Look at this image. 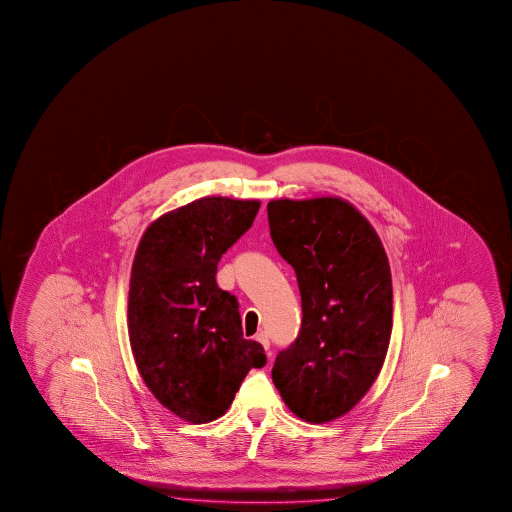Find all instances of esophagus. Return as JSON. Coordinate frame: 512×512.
<instances>
[{
  "label": "esophagus",
  "mask_w": 512,
  "mask_h": 512,
  "mask_svg": "<svg viewBox=\"0 0 512 512\" xmlns=\"http://www.w3.org/2000/svg\"><path fill=\"white\" fill-rule=\"evenodd\" d=\"M256 340L260 342L261 346H263V349H265V351H269L270 342L269 335H267V333H263V331H261V333H258V335H256Z\"/></svg>",
  "instance_id": "esophagus-1"
}]
</instances>
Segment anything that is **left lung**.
<instances>
[{
  "mask_svg": "<svg viewBox=\"0 0 512 512\" xmlns=\"http://www.w3.org/2000/svg\"><path fill=\"white\" fill-rule=\"evenodd\" d=\"M272 242L295 270L303 322L272 367L286 407L328 423L364 398L392 331V279L380 236L338 197L270 200Z\"/></svg>",
  "mask_w": 512,
  "mask_h": 512,
  "instance_id": "8db88e82",
  "label": "left lung"
}]
</instances>
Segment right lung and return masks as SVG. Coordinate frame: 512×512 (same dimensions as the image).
<instances>
[{
    "mask_svg": "<svg viewBox=\"0 0 512 512\" xmlns=\"http://www.w3.org/2000/svg\"><path fill=\"white\" fill-rule=\"evenodd\" d=\"M258 209L260 200H193L152 222L134 256V360L157 401L193 425L224 416L247 373L267 364L261 344L243 338L236 297L215 279Z\"/></svg>",
    "mask_w": 512,
    "mask_h": 512,
    "instance_id": "obj_1",
    "label": "right lung"
}]
</instances>
